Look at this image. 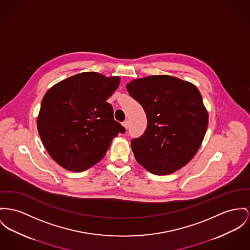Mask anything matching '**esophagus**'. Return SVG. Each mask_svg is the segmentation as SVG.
<instances>
[{
    "mask_svg": "<svg viewBox=\"0 0 250 250\" xmlns=\"http://www.w3.org/2000/svg\"><path fill=\"white\" fill-rule=\"evenodd\" d=\"M122 125H123V127H124L125 129H128V128H129V125H130L129 120H125V121L122 123Z\"/></svg>",
    "mask_w": 250,
    "mask_h": 250,
    "instance_id": "esophagus-1",
    "label": "esophagus"
}]
</instances>
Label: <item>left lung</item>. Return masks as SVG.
Listing matches in <instances>:
<instances>
[{
  "mask_svg": "<svg viewBox=\"0 0 250 250\" xmlns=\"http://www.w3.org/2000/svg\"><path fill=\"white\" fill-rule=\"evenodd\" d=\"M126 87L148 120L144 133L131 143L136 161L157 175L187 165L199 150L208 123L197 87L167 75L137 79Z\"/></svg>",
  "mask_w": 250,
  "mask_h": 250,
  "instance_id": "8db88e82",
  "label": "left lung"
}]
</instances>
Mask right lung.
<instances>
[{"mask_svg":"<svg viewBox=\"0 0 250 250\" xmlns=\"http://www.w3.org/2000/svg\"><path fill=\"white\" fill-rule=\"evenodd\" d=\"M119 83V77L84 72L46 92L37 127L45 149L60 166L83 171L100 161L113 138L125 132L107 102Z\"/></svg>","mask_w":250,"mask_h":250,"instance_id":"obj_1","label":"right lung"}]
</instances>
